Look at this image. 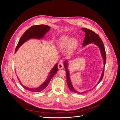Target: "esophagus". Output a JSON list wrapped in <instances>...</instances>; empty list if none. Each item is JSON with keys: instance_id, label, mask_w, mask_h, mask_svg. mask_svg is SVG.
Segmentation results:
<instances>
[{"instance_id": "obj_1", "label": "esophagus", "mask_w": 120, "mask_h": 120, "mask_svg": "<svg viewBox=\"0 0 120 120\" xmlns=\"http://www.w3.org/2000/svg\"><path fill=\"white\" fill-rule=\"evenodd\" d=\"M58 68H59V69H62V68H64L63 64L61 62H60V63L58 64Z\"/></svg>"}]
</instances>
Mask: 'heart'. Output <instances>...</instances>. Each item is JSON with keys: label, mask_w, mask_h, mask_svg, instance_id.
<instances>
[{"label": "heart", "mask_w": 120, "mask_h": 120, "mask_svg": "<svg viewBox=\"0 0 120 120\" xmlns=\"http://www.w3.org/2000/svg\"><path fill=\"white\" fill-rule=\"evenodd\" d=\"M77 40L74 38L64 37L61 38L58 44V48L60 50L63 51L67 49V53L71 54L75 49L77 44Z\"/></svg>", "instance_id": "1"}]
</instances>
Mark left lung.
<instances>
[{
	"label": "left lung",
	"instance_id": "left-lung-1",
	"mask_svg": "<svg viewBox=\"0 0 120 120\" xmlns=\"http://www.w3.org/2000/svg\"><path fill=\"white\" fill-rule=\"evenodd\" d=\"M82 31L85 32V38L82 44V47H84L86 46L87 44H90L91 43H93V44L96 45L98 46L99 48L100 49L101 54L103 60V62H104V67L105 66V63H106V52L105 49V47L104 43L101 40V39L100 37L99 36L98 34H95L94 32L92 31L91 30L83 28L81 29ZM64 67L66 69V77H67V83L68 86V87L69 89V90L72 92L78 93V94H84L86 93L87 92H88L90 90H91L92 89L94 88V87L96 86L103 79V76H104V70H105V68H104L103 71L102 72L101 76V78L98 82V83L97 84V85H95L94 88L89 89L88 90H86L85 91L83 92H78L77 90H76L73 86L72 84L70 78V73H69V71L68 69V60H66L64 61Z\"/></svg>",
	"mask_w": 120,
	"mask_h": 120
}]
</instances>
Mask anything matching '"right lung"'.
I'll return each mask as SVG.
<instances>
[{
	"mask_svg": "<svg viewBox=\"0 0 120 120\" xmlns=\"http://www.w3.org/2000/svg\"><path fill=\"white\" fill-rule=\"evenodd\" d=\"M51 27L47 25H41L40 26H34L31 27L29 28L25 33L23 34L22 36L20 39L18 43L16 46V49L15 50V53L17 51L18 49L20 47V46L23 44L25 42L27 41L28 40L32 39H42L44 37L45 35L50 30ZM58 63L56 64L53 68L51 69V70L49 72V74L47 76V79L45 81L41 84L39 86L35 88H31L26 86H23L21 81L19 80V78L17 77L18 80L21 83V85L22 87L29 91L33 92H39L43 90L44 89L49 85L51 79L53 77V76L58 71Z\"/></svg>",
	"mask_w": 120,
	"mask_h": 120,
	"instance_id": "add662e5",
	"label": "right lung"
}]
</instances>
